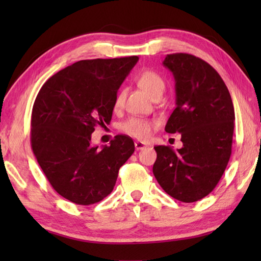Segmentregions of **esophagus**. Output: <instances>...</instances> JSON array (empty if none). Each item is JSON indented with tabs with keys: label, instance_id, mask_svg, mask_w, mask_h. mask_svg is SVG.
Instances as JSON below:
<instances>
[{
	"label": "esophagus",
	"instance_id": "1",
	"mask_svg": "<svg viewBox=\"0 0 261 261\" xmlns=\"http://www.w3.org/2000/svg\"><path fill=\"white\" fill-rule=\"evenodd\" d=\"M135 147H136L137 150H141V149L146 148V143L142 142V141H136L135 142Z\"/></svg>",
	"mask_w": 261,
	"mask_h": 261
}]
</instances>
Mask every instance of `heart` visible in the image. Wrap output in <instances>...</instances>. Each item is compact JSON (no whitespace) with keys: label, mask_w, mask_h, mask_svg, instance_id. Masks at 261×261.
Listing matches in <instances>:
<instances>
[{"label":"heart","mask_w":261,"mask_h":261,"mask_svg":"<svg viewBox=\"0 0 261 261\" xmlns=\"http://www.w3.org/2000/svg\"><path fill=\"white\" fill-rule=\"evenodd\" d=\"M137 84L143 91L149 94L151 97L157 95L158 93H163L165 88V82L162 76L154 73L152 70H143L137 76ZM124 102V91H120L115 95L113 108L114 110H120ZM158 126V121L152 119L143 118H130L121 124L120 129L122 132L129 135L137 139L146 140L150 137L153 129Z\"/></svg>","instance_id":"obj_1"}]
</instances>
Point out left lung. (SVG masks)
Returning <instances> with one entry per match:
<instances>
[{
    "label": "left lung",
    "instance_id": "left-lung-1",
    "mask_svg": "<svg viewBox=\"0 0 261 261\" xmlns=\"http://www.w3.org/2000/svg\"><path fill=\"white\" fill-rule=\"evenodd\" d=\"M163 64L176 83V108L165 130L180 134L182 147H154L152 171L168 195L180 202H196L214 190L228 166L233 103L218 71L203 59L178 53L167 55Z\"/></svg>",
    "mask_w": 261,
    "mask_h": 261
}]
</instances>
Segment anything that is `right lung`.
I'll list each match as a JSON object with an SVG mask.
<instances>
[{"instance_id":"obj_1","label":"right lung","mask_w":261,"mask_h":261,"mask_svg":"<svg viewBox=\"0 0 261 261\" xmlns=\"http://www.w3.org/2000/svg\"><path fill=\"white\" fill-rule=\"evenodd\" d=\"M138 59L80 60L51 76L38 93L32 151L54 190L70 202L91 205L107 197L135 151L127 136H116L98 149L91 145V135L112 119L116 92Z\"/></svg>"}]
</instances>
